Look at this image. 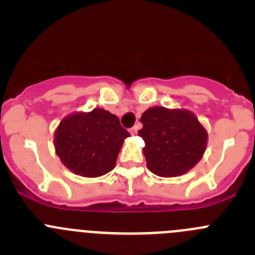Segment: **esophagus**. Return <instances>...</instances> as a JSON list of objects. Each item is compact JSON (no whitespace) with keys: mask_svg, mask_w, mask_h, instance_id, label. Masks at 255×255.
Returning a JSON list of instances; mask_svg holds the SVG:
<instances>
[{"mask_svg":"<svg viewBox=\"0 0 255 255\" xmlns=\"http://www.w3.org/2000/svg\"><path fill=\"white\" fill-rule=\"evenodd\" d=\"M137 130H138V127H137V126H134V127L130 128L129 132H130V134H132V135H135V134H137Z\"/></svg>","mask_w":255,"mask_h":255,"instance_id":"esophagus-1","label":"esophagus"}]
</instances>
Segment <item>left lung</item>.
<instances>
[{"mask_svg": "<svg viewBox=\"0 0 255 255\" xmlns=\"http://www.w3.org/2000/svg\"><path fill=\"white\" fill-rule=\"evenodd\" d=\"M146 166L155 175L174 177L194 168L205 153L207 132L196 116L186 110L155 106L140 117Z\"/></svg>", "mask_w": 255, "mask_h": 255, "instance_id": "obj_1", "label": "left lung"}]
</instances>
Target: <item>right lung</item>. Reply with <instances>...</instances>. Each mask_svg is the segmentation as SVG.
<instances>
[{"mask_svg": "<svg viewBox=\"0 0 255 255\" xmlns=\"http://www.w3.org/2000/svg\"><path fill=\"white\" fill-rule=\"evenodd\" d=\"M129 133L117 116L102 109L76 112L64 118L54 134L55 151L73 173L97 177L110 173Z\"/></svg>", "mask_w": 255, "mask_h": 255, "instance_id": "obj_1", "label": "right lung"}]
</instances>
